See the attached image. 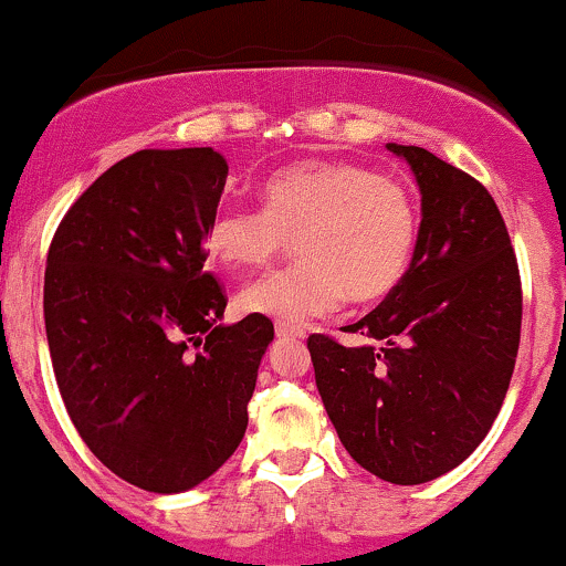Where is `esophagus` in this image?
Segmentation results:
<instances>
[{"instance_id": "esophagus-1", "label": "esophagus", "mask_w": 566, "mask_h": 566, "mask_svg": "<svg viewBox=\"0 0 566 566\" xmlns=\"http://www.w3.org/2000/svg\"><path fill=\"white\" fill-rule=\"evenodd\" d=\"M275 334H277V339H304V332H302V328L285 326V323H277V326H275Z\"/></svg>"}]
</instances>
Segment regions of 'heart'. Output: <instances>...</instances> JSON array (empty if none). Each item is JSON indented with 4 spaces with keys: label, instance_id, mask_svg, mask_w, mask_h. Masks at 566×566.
Instances as JSON below:
<instances>
[{
    "label": "heart",
    "instance_id": "obj_1",
    "mask_svg": "<svg viewBox=\"0 0 566 566\" xmlns=\"http://www.w3.org/2000/svg\"><path fill=\"white\" fill-rule=\"evenodd\" d=\"M296 240L291 270L240 294V310L281 323L328 315L345 300L382 302L409 270L417 208L398 181L355 163L315 160L262 184V211L224 206L206 227V251L227 270L270 264Z\"/></svg>",
    "mask_w": 566,
    "mask_h": 566
}]
</instances>
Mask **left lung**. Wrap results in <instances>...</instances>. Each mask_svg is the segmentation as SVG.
I'll return each mask as SVG.
<instances>
[{
    "mask_svg": "<svg viewBox=\"0 0 566 566\" xmlns=\"http://www.w3.org/2000/svg\"><path fill=\"white\" fill-rule=\"evenodd\" d=\"M420 187L403 281L345 332L307 339L342 447L401 486L449 473L484 441L505 401L522 334V281L505 221L473 176L422 146L387 144Z\"/></svg>",
    "mask_w": 566,
    "mask_h": 566,
    "instance_id": "8db88e82",
    "label": "left lung"
}]
</instances>
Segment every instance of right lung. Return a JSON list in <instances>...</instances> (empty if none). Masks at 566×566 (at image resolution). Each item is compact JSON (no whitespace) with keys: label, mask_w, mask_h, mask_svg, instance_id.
I'll use <instances>...</instances> for the list:
<instances>
[{"label":"right lung","mask_w":566,"mask_h":566,"mask_svg":"<svg viewBox=\"0 0 566 566\" xmlns=\"http://www.w3.org/2000/svg\"><path fill=\"white\" fill-rule=\"evenodd\" d=\"M211 146L142 149L63 216L44 270L55 382L87 449L133 486L176 494L249 428L270 317L221 323L206 227L227 184Z\"/></svg>","instance_id":"right-lung-1"}]
</instances>
